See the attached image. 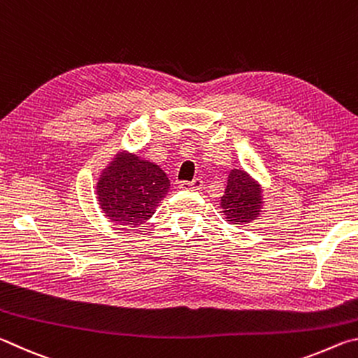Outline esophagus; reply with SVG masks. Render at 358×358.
<instances>
[{
	"instance_id": "esophagus-1",
	"label": "esophagus",
	"mask_w": 358,
	"mask_h": 358,
	"mask_svg": "<svg viewBox=\"0 0 358 358\" xmlns=\"http://www.w3.org/2000/svg\"><path fill=\"white\" fill-rule=\"evenodd\" d=\"M203 181L201 178H196L194 181H181L180 187L181 189H191V191H199L202 189Z\"/></svg>"
}]
</instances>
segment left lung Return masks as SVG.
<instances>
[{
	"label": "left lung",
	"mask_w": 358,
	"mask_h": 358,
	"mask_svg": "<svg viewBox=\"0 0 358 358\" xmlns=\"http://www.w3.org/2000/svg\"><path fill=\"white\" fill-rule=\"evenodd\" d=\"M264 205L262 185L245 169L234 167L220 203L224 220L235 227L250 226L262 215Z\"/></svg>",
	"instance_id": "obj_1"
}]
</instances>
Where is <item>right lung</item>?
Masks as SVG:
<instances>
[{
	"label": "right lung",
	"instance_id": "1",
	"mask_svg": "<svg viewBox=\"0 0 358 358\" xmlns=\"http://www.w3.org/2000/svg\"><path fill=\"white\" fill-rule=\"evenodd\" d=\"M171 180L162 169L136 151L118 150L102 169L96 183V201L115 226L138 227L164 201Z\"/></svg>",
	"mask_w": 358,
	"mask_h": 358
}]
</instances>
